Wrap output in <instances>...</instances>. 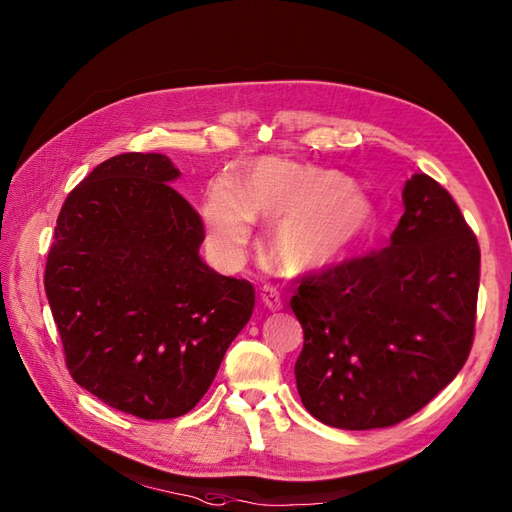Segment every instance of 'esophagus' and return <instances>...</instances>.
I'll use <instances>...</instances> for the list:
<instances>
[{
  "label": "esophagus",
  "mask_w": 512,
  "mask_h": 512,
  "mask_svg": "<svg viewBox=\"0 0 512 512\" xmlns=\"http://www.w3.org/2000/svg\"><path fill=\"white\" fill-rule=\"evenodd\" d=\"M259 297H262L264 306L268 310H281V306H284V299H281L279 290L275 286H270V284L262 286V292H259Z\"/></svg>",
  "instance_id": "1"
}]
</instances>
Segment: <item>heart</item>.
<instances>
[{"mask_svg":"<svg viewBox=\"0 0 512 512\" xmlns=\"http://www.w3.org/2000/svg\"><path fill=\"white\" fill-rule=\"evenodd\" d=\"M202 215L228 253L246 244L253 215L277 217L270 250L295 273L339 264L374 226V206L350 178L279 158L253 162L239 187L215 180Z\"/></svg>","mask_w":512,"mask_h":512,"instance_id":"b5f03b06","label":"heart"}]
</instances>
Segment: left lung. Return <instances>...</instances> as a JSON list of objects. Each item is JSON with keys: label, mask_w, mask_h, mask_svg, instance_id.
I'll list each match as a JSON object with an SVG mask.
<instances>
[{"label": "left lung", "mask_w": 512, "mask_h": 512, "mask_svg": "<svg viewBox=\"0 0 512 512\" xmlns=\"http://www.w3.org/2000/svg\"><path fill=\"white\" fill-rule=\"evenodd\" d=\"M383 250L301 279L295 363L303 407L336 429L391 427L458 376L475 334L480 246L458 204L427 173L402 189Z\"/></svg>", "instance_id": "8db88e82"}]
</instances>
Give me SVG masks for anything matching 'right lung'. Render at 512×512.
<instances>
[{"instance_id":"right-lung-1","label":"right lung","mask_w":512,"mask_h":512,"mask_svg":"<svg viewBox=\"0 0 512 512\" xmlns=\"http://www.w3.org/2000/svg\"><path fill=\"white\" fill-rule=\"evenodd\" d=\"M162 154L101 162L57 217L46 295L72 378L145 420L198 405L255 308L246 279L200 257V215Z\"/></svg>"}]
</instances>
